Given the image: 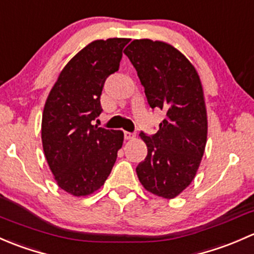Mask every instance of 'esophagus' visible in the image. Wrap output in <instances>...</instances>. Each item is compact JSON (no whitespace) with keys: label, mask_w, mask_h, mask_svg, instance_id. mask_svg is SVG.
Instances as JSON below:
<instances>
[{"label":"esophagus","mask_w":254,"mask_h":254,"mask_svg":"<svg viewBox=\"0 0 254 254\" xmlns=\"http://www.w3.org/2000/svg\"><path fill=\"white\" fill-rule=\"evenodd\" d=\"M135 134L134 133H130V132H125V139L130 140V139H134Z\"/></svg>","instance_id":"1"}]
</instances>
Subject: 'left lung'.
Masks as SVG:
<instances>
[{"label":"left lung","instance_id":"8db88e82","mask_svg":"<svg viewBox=\"0 0 254 254\" xmlns=\"http://www.w3.org/2000/svg\"><path fill=\"white\" fill-rule=\"evenodd\" d=\"M124 52L150 108L166 114L153 137L139 134L148 155L135 169L137 176L148 192L172 199L194 180L205 150L208 117L202 82L190 60L165 41L137 39Z\"/></svg>","mask_w":254,"mask_h":254}]
</instances>
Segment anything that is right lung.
I'll return each mask as SVG.
<instances>
[{"label": "right lung", "mask_w": 254, "mask_h": 254, "mask_svg": "<svg viewBox=\"0 0 254 254\" xmlns=\"http://www.w3.org/2000/svg\"><path fill=\"white\" fill-rule=\"evenodd\" d=\"M126 38L94 40L69 60L50 90L43 111L41 142L57 186L87 197L109 177L122 130L93 125L101 114L100 95L106 78L120 67Z\"/></svg>", "instance_id": "right-lung-1"}]
</instances>
